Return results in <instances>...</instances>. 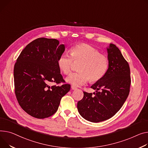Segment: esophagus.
<instances>
[{
  "instance_id": "1",
  "label": "esophagus",
  "mask_w": 148,
  "mask_h": 148,
  "mask_svg": "<svg viewBox=\"0 0 148 148\" xmlns=\"http://www.w3.org/2000/svg\"><path fill=\"white\" fill-rule=\"evenodd\" d=\"M71 88H72V89L73 90H75V89H77V87H75V86H71Z\"/></svg>"
}]
</instances>
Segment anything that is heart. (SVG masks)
<instances>
[{
    "label": "heart",
    "instance_id": "b5f03b06",
    "mask_svg": "<svg viewBox=\"0 0 148 148\" xmlns=\"http://www.w3.org/2000/svg\"><path fill=\"white\" fill-rule=\"evenodd\" d=\"M71 56L61 53L58 58V65L64 74L71 73L74 61L80 62L78 73L66 78V82L74 86L83 85L88 80L97 82L103 77L109 67V59L93 46L84 43L78 44L70 49Z\"/></svg>",
    "mask_w": 148,
    "mask_h": 148
}]
</instances>
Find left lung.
I'll list each match as a JSON object with an SVG mask.
<instances>
[{
	"instance_id": "1",
	"label": "left lung",
	"mask_w": 148,
	"mask_h": 148,
	"mask_svg": "<svg viewBox=\"0 0 148 148\" xmlns=\"http://www.w3.org/2000/svg\"><path fill=\"white\" fill-rule=\"evenodd\" d=\"M109 67L103 77L93 84V94L83 92V99L77 103L78 112L87 121L99 123L110 119L126 101L131 84L129 64L115 45L107 48Z\"/></svg>"
}]
</instances>
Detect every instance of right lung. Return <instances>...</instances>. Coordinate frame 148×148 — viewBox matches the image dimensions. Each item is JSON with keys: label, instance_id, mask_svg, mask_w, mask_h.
Returning a JSON list of instances; mask_svg holds the SVG:
<instances>
[{"label": "right lung", "instance_id": "right-lung-1", "mask_svg": "<svg viewBox=\"0 0 148 148\" xmlns=\"http://www.w3.org/2000/svg\"><path fill=\"white\" fill-rule=\"evenodd\" d=\"M59 44L55 38H38L26 46L14 65L17 101L24 111L37 119L53 115L61 98L70 90L68 84L49 86L65 83L57 62L65 46Z\"/></svg>", "mask_w": 148, "mask_h": 148}]
</instances>
